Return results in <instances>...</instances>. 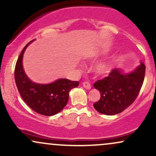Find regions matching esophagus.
Masks as SVG:
<instances>
[{
	"instance_id": "obj_1",
	"label": "esophagus",
	"mask_w": 156,
	"mask_h": 156,
	"mask_svg": "<svg viewBox=\"0 0 156 156\" xmlns=\"http://www.w3.org/2000/svg\"><path fill=\"white\" fill-rule=\"evenodd\" d=\"M82 84H83V87L85 89H91V84H90V83H89V82L84 81V82H83V83H82Z\"/></svg>"
}]
</instances>
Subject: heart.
Masks as SVG:
<instances>
[{
  "label": "heart",
  "instance_id": "heart-1",
  "mask_svg": "<svg viewBox=\"0 0 156 156\" xmlns=\"http://www.w3.org/2000/svg\"><path fill=\"white\" fill-rule=\"evenodd\" d=\"M111 68V63L110 62H101V63L98 64L94 67V72H95L97 74L99 75H103L106 73Z\"/></svg>",
  "mask_w": 156,
  "mask_h": 156
}]
</instances>
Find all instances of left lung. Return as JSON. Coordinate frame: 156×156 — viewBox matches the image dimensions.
<instances>
[{
	"label": "left lung",
	"instance_id": "1",
	"mask_svg": "<svg viewBox=\"0 0 156 156\" xmlns=\"http://www.w3.org/2000/svg\"><path fill=\"white\" fill-rule=\"evenodd\" d=\"M145 69L143 63L129 74H122L119 69H114L108 76L97 80L94 87L100 91L101 97L94 103V108L105 115H114L123 112L139 95Z\"/></svg>",
	"mask_w": 156,
	"mask_h": 156
}]
</instances>
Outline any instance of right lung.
Listing matches in <instances>:
<instances>
[{"label":"right lung","mask_w":156,"mask_h":156,"mask_svg":"<svg viewBox=\"0 0 156 156\" xmlns=\"http://www.w3.org/2000/svg\"><path fill=\"white\" fill-rule=\"evenodd\" d=\"M32 41L25 46L17 58L15 69L16 86L23 100L32 110L44 116L55 115L67 105L69 91L78 87L79 82L62 78L50 84H39L28 79L22 61L27 46Z\"/></svg>","instance_id":"1"}]
</instances>
